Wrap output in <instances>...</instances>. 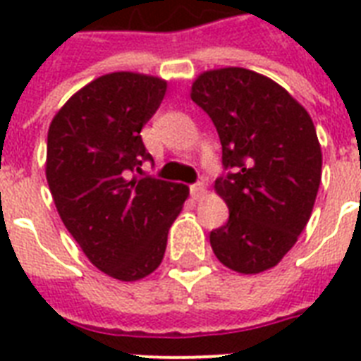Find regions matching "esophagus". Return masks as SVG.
I'll list each match as a JSON object with an SVG mask.
<instances>
[{"label": "esophagus", "instance_id": "obj_1", "mask_svg": "<svg viewBox=\"0 0 361 361\" xmlns=\"http://www.w3.org/2000/svg\"><path fill=\"white\" fill-rule=\"evenodd\" d=\"M204 195H206V187H204L202 181H198V183H192V185H191V197L195 198V200H198V198H202Z\"/></svg>", "mask_w": 361, "mask_h": 361}]
</instances>
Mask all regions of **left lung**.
Instances as JSON below:
<instances>
[{
    "instance_id": "1",
    "label": "left lung",
    "mask_w": 361,
    "mask_h": 361,
    "mask_svg": "<svg viewBox=\"0 0 361 361\" xmlns=\"http://www.w3.org/2000/svg\"><path fill=\"white\" fill-rule=\"evenodd\" d=\"M212 118L225 172L215 191L228 221L209 232L215 257L240 274L274 268L307 225L319 192L322 153L302 104L255 71H208L191 87Z\"/></svg>"
}]
</instances>
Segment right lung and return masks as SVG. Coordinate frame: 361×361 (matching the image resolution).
I'll return each instance as SVG.
<instances>
[{
    "label": "right lung",
    "mask_w": 361,
    "mask_h": 361,
    "mask_svg": "<svg viewBox=\"0 0 361 361\" xmlns=\"http://www.w3.org/2000/svg\"><path fill=\"white\" fill-rule=\"evenodd\" d=\"M164 92L155 76L104 75L75 93L48 129L47 180L59 217L90 262L114 279L159 268L189 195L187 185L140 176L142 163H153L140 130Z\"/></svg>",
    "instance_id": "right-lung-1"
}]
</instances>
